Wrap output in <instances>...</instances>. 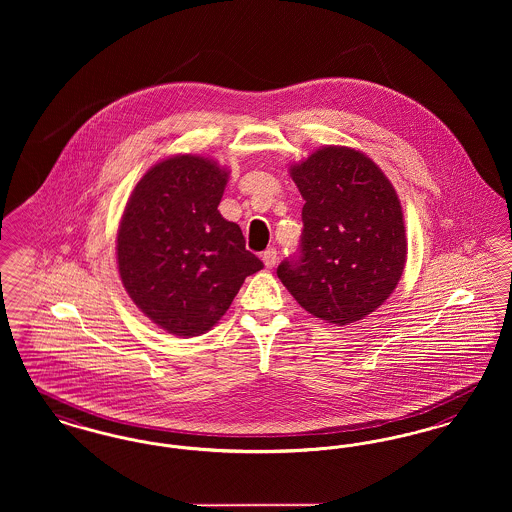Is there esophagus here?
<instances>
[{
	"mask_svg": "<svg viewBox=\"0 0 512 512\" xmlns=\"http://www.w3.org/2000/svg\"><path fill=\"white\" fill-rule=\"evenodd\" d=\"M262 260H264V266L271 269L277 262V250L275 248H268L264 254H262Z\"/></svg>",
	"mask_w": 512,
	"mask_h": 512,
	"instance_id": "34e87169",
	"label": "esophagus"
}]
</instances>
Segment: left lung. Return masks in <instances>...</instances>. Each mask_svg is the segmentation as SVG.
Here are the masks:
<instances>
[{
	"label": "left lung",
	"mask_w": 512,
	"mask_h": 512,
	"mask_svg": "<svg viewBox=\"0 0 512 512\" xmlns=\"http://www.w3.org/2000/svg\"><path fill=\"white\" fill-rule=\"evenodd\" d=\"M304 198L300 256L277 277L312 316L364 320L395 291L406 262L403 208L366 154L323 146L289 169Z\"/></svg>",
	"instance_id": "1"
}]
</instances>
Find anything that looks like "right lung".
I'll use <instances>...</instances> for the list:
<instances>
[{
	"label": "right lung",
	"mask_w": 512,
	"mask_h": 512,
	"mask_svg": "<svg viewBox=\"0 0 512 512\" xmlns=\"http://www.w3.org/2000/svg\"><path fill=\"white\" fill-rule=\"evenodd\" d=\"M229 171L204 156L156 163L136 183L117 231V266L136 306L167 333L196 337L264 264L217 206Z\"/></svg>",
	"instance_id": "obj_1"
}]
</instances>
